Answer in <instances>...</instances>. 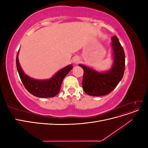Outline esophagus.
Masks as SVG:
<instances>
[{
    "label": "esophagus",
    "instance_id": "34e87169",
    "mask_svg": "<svg viewBox=\"0 0 148 148\" xmlns=\"http://www.w3.org/2000/svg\"><path fill=\"white\" fill-rule=\"evenodd\" d=\"M80 62V58L79 57H78V56H75V57H73V64H78L79 62Z\"/></svg>",
    "mask_w": 148,
    "mask_h": 148
}]
</instances>
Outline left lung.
Wrapping results in <instances>:
<instances>
[{
	"instance_id": "left-lung-1",
	"label": "left lung",
	"mask_w": 148,
	"mask_h": 148,
	"mask_svg": "<svg viewBox=\"0 0 148 148\" xmlns=\"http://www.w3.org/2000/svg\"><path fill=\"white\" fill-rule=\"evenodd\" d=\"M111 41L113 64L108 71L99 72L86 65H78L84 70L82 86L84 91L88 95L101 96L108 95L123 78L125 66L123 49L116 36L111 38Z\"/></svg>"
}]
</instances>
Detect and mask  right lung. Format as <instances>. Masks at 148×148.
<instances>
[{
  "label": "right lung",
  "instance_id": "add662e5",
  "mask_svg": "<svg viewBox=\"0 0 148 148\" xmlns=\"http://www.w3.org/2000/svg\"><path fill=\"white\" fill-rule=\"evenodd\" d=\"M18 53L19 51L16 58V69L21 81L28 91L34 96L41 98L53 97L56 96L60 91L63 79L72 69L73 65H69L62 69L49 79H36L24 73L19 63Z\"/></svg>",
  "mask_w": 148,
  "mask_h": 148
}]
</instances>
